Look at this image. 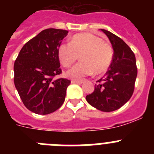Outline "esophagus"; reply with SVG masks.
<instances>
[{
    "label": "esophagus",
    "instance_id": "34e87169",
    "mask_svg": "<svg viewBox=\"0 0 154 154\" xmlns=\"http://www.w3.org/2000/svg\"><path fill=\"white\" fill-rule=\"evenodd\" d=\"M72 83H76V84H82L83 82V81H81V80H75V79H72L71 81Z\"/></svg>",
    "mask_w": 154,
    "mask_h": 154
}]
</instances>
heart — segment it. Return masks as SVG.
I'll list each match as a JSON object with an SVG mask.
<instances>
[{
	"instance_id": "1",
	"label": "heart",
	"mask_w": 154,
	"mask_h": 154,
	"mask_svg": "<svg viewBox=\"0 0 154 154\" xmlns=\"http://www.w3.org/2000/svg\"><path fill=\"white\" fill-rule=\"evenodd\" d=\"M58 60L64 67L69 68L79 58L81 62L67 71L66 75L80 79L85 76L106 72L113 59V48L108 42L91 33L75 35L69 45L62 44L57 50Z\"/></svg>"
}]
</instances>
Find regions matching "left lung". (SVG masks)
Segmentation results:
<instances>
[{
	"instance_id": "obj_1",
	"label": "left lung",
	"mask_w": 154,
	"mask_h": 154,
	"mask_svg": "<svg viewBox=\"0 0 154 154\" xmlns=\"http://www.w3.org/2000/svg\"><path fill=\"white\" fill-rule=\"evenodd\" d=\"M113 48V59L103 78L98 80L93 92L86 101L103 112H112L122 107L131 98L134 90L137 68L134 53L120 38L101 29Z\"/></svg>"
}]
</instances>
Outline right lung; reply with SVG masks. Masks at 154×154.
<instances>
[{
  "mask_svg": "<svg viewBox=\"0 0 154 154\" xmlns=\"http://www.w3.org/2000/svg\"><path fill=\"white\" fill-rule=\"evenodd\" d=\"M66 30L48 28L23 46L14 65V85L24 105L31 112L46 115L62 106L71 83L56 79L62 73L57 55Z\"/></svg>",
  "mask_w": 154,
  "mask_h": 154,
  "instance_id": "add662e5",
  "label": "right lung"
}]
</instances>
